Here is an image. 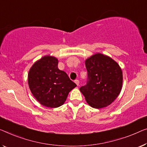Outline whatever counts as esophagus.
I'll list each match as a JSON object with an SVG mask.
<instances>
[{"mask_svg": "<svg viewBox=\"0 0 147 147\" xmlns=\"http://www.w3.org/2000/svg\"><path fill=\"white\" fill-rule=\"evenodd\" d=\"M74 82L76 83V84L77 85V86L79 85V80H74Z\"/></svg>", "mask_w": 147, "mask_h": 147, "instance_id": "34e87169", "label": "esophagus"}]
</instances>
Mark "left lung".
Segmentation results:
<instances>
[{"label": "left lung", "instance_id": "left-lung-1", "mask_svg": "<svg viewBox=\"0 0 147 147\" xmlns=\"http://www.w3.org/2000/svg\"><path fill=\"white\" fill-rule=\"evenodd\" d=\"M87 84L80 88L86 102L92 108L109 106L121 92L123 73L118 63L109 56L96 53L85 61Z\"/></svg>", "mask_w": 147, "mask_h": 147}]
</instances>
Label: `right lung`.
<instances>
[{
  "label": "right lung",
  "instance_id": "add662e5",
  "mask_svg": "<svg viewBox=\"0 0 147 147\" xmlns=\"http://www.w3.org/2000/svg\"><path fill=\"white\" fill-rule=\"evenodd\" d=\"M58 59L45 55L37 61L28 73V82L33 96L41 105L58 108L76 86L65 71L58 69Z\"/></svg>",
  "mask_w": 147,
  "mask_h": 147
}]
</instances>
